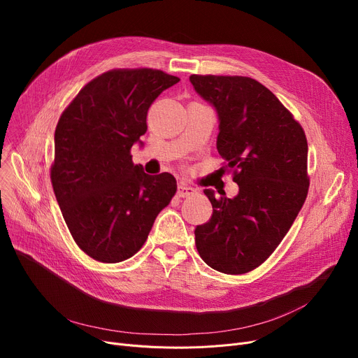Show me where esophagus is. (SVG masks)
Segmentation results:
<instances>
[{"label":"esophagus","mask_w":358,"mask_h":358,"mask_svg":"<svg viewBox=\"0 0 358 358\" xmlns=\"http://www.w3.org/2000/svg\"><path fill=\"white\" fill-rule=\"evenodd\" d=\"M196 193V190L193 189V187L190 185H185V184H180L177 187V194L178 197H189V196H193Z\"/></svg>","instance_id":"34e87169"}]
</instances>
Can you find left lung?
Instances as JSON below:
<instances>
[{
	"mask_svg": "<svg viewBox=\"0 0 358 358\" xmlns=\"http://www.w3.org/2000/svg\"><path fill=\"white\" fill-rule=\"evenodd\" d=\"M219 119L217 152L235 168V197L204 190L213 215L194 231L203 261L224 274L261 266L289 232L306 200L305 131L274 94L248 77L192 75Z\"/></svg>",
	"mask_w": 358,
	"mask_h": 358,
	"instance_id": "8db88e82",
	"label": "left lung"
}]
</instances>
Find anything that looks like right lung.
I'll use <instances>...</instances> for the list:
<instances>
[{
    "label": "right lung",
    "instance_id": "obj_1",
    "mask_svg": "<svg viewBox=\"0 0 358 358\" xmlns=\"http://www.w3.org/2000/svg\"><path fill=\"white\" fill-rule=\"evenodd\" d=\"M178 81L158 69H113L62 113L50 180L73 241L94 259L113 264L135 255L177 192L174 176H148L130 149L143 146L150 104Z\"/></svg>",
    "mask_w": 358,
    "mask_h": 358
}]
</instances>
